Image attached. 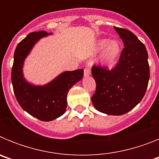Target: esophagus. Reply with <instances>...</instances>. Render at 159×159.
Here are the masks:
<instances>
[{"label":"esophagus","instance_id":"esophagus-1","mask_svg":"<svg viewBox=\"0 0 159 159\" xmlns=\"http://www.w3.org/2000/svg\"><path fill=\"white\" fill-rule=\"evenodd\" d=\"M90 74H91V71H90L89 68H88V67L84 68V76H88Z\"/></svg>","mask_w":159,"mask_h":159}]
</instances>
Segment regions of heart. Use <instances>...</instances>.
<instances>
[{"label": "heart", "mask_w": 159, "mask_h": 159, "mask_svg": "<svg viewBox=\"0 0 159 159\" xmlns=\"http://www.w3.org/2000/svg\"><path fill=\"white\" fill-rule=\"evenodd\" d=\"M105 50L101 57V64L107 67H112L118 62L123 53V45L116 40L111 41L109 39L99 40L96 47L97 52Z\"/></svg>", "instance_id": "obj_1"}]
</instances>
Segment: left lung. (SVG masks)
<instances>
[{"mask_svg": "<svg viewBox=\"0 0 159 159\" xmlns=\"http://www.w3.org/2000/svg\"><path fill=\"white\" fill-rule=\"evenodd\" d=\"M124 43L119 62L111 70L93 66L96 90L92 102L97 111L122 116L139 103L150 79L148 54L145 45L130 31L114 27Z\"/></svg>", "mask_w": 159, "mask_h": 159, "instance_id": "left-lung-1", "label": "left lung"}]
</instances>
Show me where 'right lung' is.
<instances>
[{"label": "right lung", "instance_id": "right-lung-1", "mask_svg": "<svg viewBox=\"0 0 159 159\" xmlns=\"http://www.w3.org/2000/svg\"><path fill=\"white\" fill-rule=\"evenodd\" d=\"M45 31L31 32L17 44L12 68L13 92L23 110L41 121L48 122L64 115L70 88L84 76V70L64 71L43 86L28 82L23 75V66L33 46L41 38L51 35Z\"/></svg>", "mask_w": 159, "mask_h": 159}]
</instances>
